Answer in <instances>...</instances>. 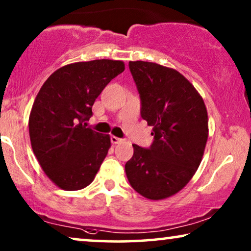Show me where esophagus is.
Returning <instances> with one entry per match:
<instances>
[{
  "label": "esophagus",
  "mask_w": 251,
  "mask_h": 251,
  "mask_svg": "<svg viewBox=\"0 0 251 251\" xmlns=\"http://www.w3.org/2000/svg\"><path fill=\"white\" fill-rule=\"evenodd\" d=\"M111 142H112V144H120L123 142V139L119 138V137H115V136H111Z\"/></svg>",
  "instance_id": "esophagus-1"
}]
</instances>
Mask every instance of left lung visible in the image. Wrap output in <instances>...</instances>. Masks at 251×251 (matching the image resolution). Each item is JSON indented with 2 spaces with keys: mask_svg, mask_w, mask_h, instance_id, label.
Instances as JSON below:
<instances>
[{
  "mask_svg": "<svg viewBox=\"0 0 251 251\" xmlns=\"http://www.w3.org/2000/svg\"><path fill=\"white\" fill-rule=\"evenodd\" d=\"M140 98V116L153 126V143L133 144L126 174L137 193L161 200L179 192L200 166L208 139L203 99L179 72L149 61H129Z\"/></svg>",
  "mask_w": 251,
  "mask_h": 251,
  "instance_id": "obj_1",
  "label": "left lung"
}]
</instances>
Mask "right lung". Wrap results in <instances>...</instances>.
Here are the masks:
<instances>
[{
  "label": "right lung",
  "instance_id": "add662e5",
  "mask_svg": "<svg viewBox=\"0 0 251 251\" xmlns=\"http://www.w3.org/2000/svg\"><path fill=\"white\" fill-rule=\"evenodd\" d=\"M123 71L120 60L81 61L57 70L40 89L29 115L30 143L44 173L63 190L87 187L107 155L109 136L85 121L96 98Z\"/></svg>",
  "mask_w": 251,
  "mask_h": 251
}]
</instances>
